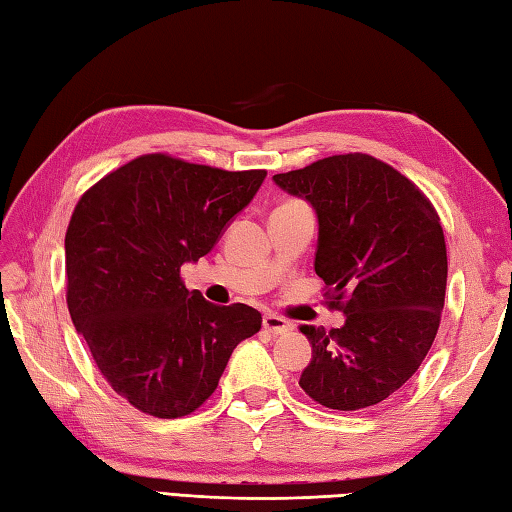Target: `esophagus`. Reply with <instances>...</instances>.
Here are the masks:
<instances>
[{"label":"esophagus","instance_id":"34e87169","mask_svg":"<svg viewBox=\"0 0 512 512\" xmlns=\"http://www.w3.org/2000/svg\"><path fill=\"white\" fill-rule=\"evenodd\" d=\"M292 325L284 319L279 317V314H266L264 317V330L270 334H286Z\"/></svg>","mask_w":512,"mask_h":512}]
</instances>
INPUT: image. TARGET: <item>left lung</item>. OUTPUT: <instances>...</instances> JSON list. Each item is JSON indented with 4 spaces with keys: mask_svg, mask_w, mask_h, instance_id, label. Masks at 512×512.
<instances>
[{
    "mask_svg": "<svg viewBox=\"0 0 512 512\" xmlns=\"http://www.w3.org/2000/svg\"><path fill=\"white\" fill-rule=\"evenodd\" d=\"M281 189L319 217L314 270L325 306L345 323L301 325L312 361L299 378L319 405H378L418 372L447 292V244L436 206L407 176L369 154H341L277 173Z\"/></svg>",
    "mask_w": 512,
    "mask_h": 512,
    "instance_id": "8db88e82",
    "label": "left lung"
}]
</instances>
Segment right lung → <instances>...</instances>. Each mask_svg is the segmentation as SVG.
I'll return each instance as SVG.
<instances>
[{
    "instance_id": "1",
    "label": "right lung",
    "mask_w": 512,
    "mask_h": 512,
    "mask_svg": "<svg viewBox=\"0 0 512 512\" xmlns=\"http://www.w3.org/2000/svg\"><path fill=\"white\" fill-rule=\"evenodd\" d=\"M264 178V169L145 154L76 202L65 301L99 372L138 411L189 416L217 389L237 343L262 328L246 303L215 306L189 292L180 266L209 253Z\"/></svg>"
}]
</instances>
